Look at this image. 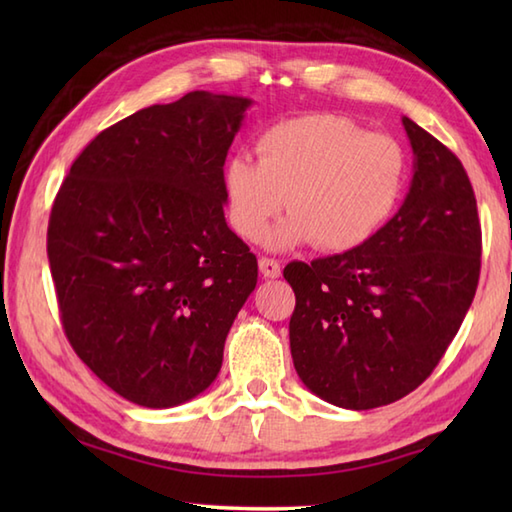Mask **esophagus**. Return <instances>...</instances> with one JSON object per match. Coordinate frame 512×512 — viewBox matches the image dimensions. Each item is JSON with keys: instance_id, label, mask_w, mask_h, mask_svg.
<instances>
[{"instance_id": "obj_1", "label": "esophagus", "mask_w": 512, "mask_h": 512, "mask_svg": "<svg viewBox=\"0 0 512 512\" xmlns=\"http://www.w3.org/2000/svg\"><path fill=\"white\" fill-rule=\"evenodd\" d=\"M259 273L268 279H277L281 275V266L273 257H259Z\"/></svg>"}]
</instances>
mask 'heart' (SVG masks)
Returning a JSON list of instances; mask_svg holds the SVG:
<instances>
[{"label":"heart","instance_id":"1","mask_svg":"<svg viewBox=\"0 0 512 512\" xmlns=\"http://www.w3.org/2000/svg\"><path fill=\"white\" fill-rule=\"evenodd\" d=\"M257 162H226L222 189L228 224L255 242L268 222L270 248L314 242L323 253L367 244L396 213L407 184V156L396 138L367 132L352 118L306 114L266 127L255 140Z\"/></svg>","mask_w":512,"mask_h":512}]
</instances>
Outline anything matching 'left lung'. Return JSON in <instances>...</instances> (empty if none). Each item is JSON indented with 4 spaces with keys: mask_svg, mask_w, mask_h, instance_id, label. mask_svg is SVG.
I'll list each match as a JSON object with an SVG mask.
<instances>
[{
    "mask_svg": "<svg viewBox=\"0 0 512 512\" xmlns=\"http://www.w3.org/2000/svg\"><path fill=\"white\" fill-rule=\"evenodd\" d=\"M413 178L398 213L361 248L292 262L290 352L312 394L374 409L431 376L471 308L482 226L462 162L411 118Z\"/></svg>",
    "mask_w": 512,
    "mask_h": 512,
    "instance_id": "8db88e82",
    "label": "left lung"
}]
</instances>
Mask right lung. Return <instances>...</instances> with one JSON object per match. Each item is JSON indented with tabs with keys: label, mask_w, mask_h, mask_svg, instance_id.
Here are the masks:
<instances>
[{
	"label": "right lung",
	"mask_w": 512,
	"mask_h": 512,
	"mask_svg": "<svg viewBox=\"0 0 512 512\" xmlns=\"http://www.w3.org/2000/svg\"><path fill=\"white\" fill-rule=\"evenodd\" d=\"M242 96L189 92L103 129L54 198L48 259L63 332L118 396L167 409L209 387L257 284L224 220Z\"/></svg>",
	"instance_id": "add662e5"
}]
</instances>
